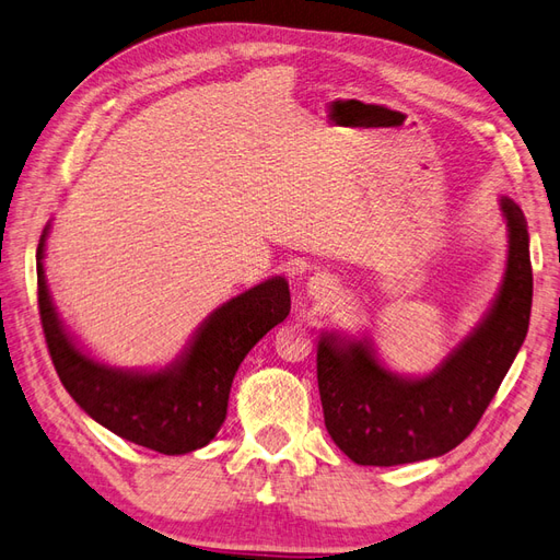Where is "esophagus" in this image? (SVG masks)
I'll list each match as a JSON object with an SVG mask.
<instances>
[{"mask_svg": "<svg viewBox=\"0 0 560 560\" xmlns=\"http://www.w3.org/2000/svg\"><path fill=\"white\" fill-rule=\"evenodd\" d=\"M306 288L313 299H330L335 292V280L330 276H325V272H316V276L308 280Z\"/></svg>", "mask_w": 560, "mask_h": 560, "instance_id": "1", "label": "esophagus"}]
</instances>
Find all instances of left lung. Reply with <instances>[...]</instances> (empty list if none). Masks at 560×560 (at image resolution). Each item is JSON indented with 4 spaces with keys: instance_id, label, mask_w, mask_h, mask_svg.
I'll list each match as a JSON object with an SVG mask.
<instances>
[{
    "instance_id": "8db88e82",
    "label": "left lung",
    "mask_w": 560,
    "mask_h": 560,
    "mask_svg": "<svg viewBox=\"0 0 560 560\" xmlns=\"http://www.w3.org/2000/svg\"><path fill=\"white\" fill-rule=\"evenodd\" d=\"M509 223V266L485 320L428 377L385 371L361 339L325 335L318 345V389L325 428L359 466H401L442 456L480 422L523 347L532 308L527 221L501 199Z\"/></svg>"
}]
</instances>
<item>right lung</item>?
<instances>
[{
  "instance_id": "add662e5",
  "label": "right lung",
  "mask_w": 560,
  "mask_h": 560,
  "mask_svg": "<svg viewBox=\"0 0 560 560\" xmlns=\"http://www.w3.org/2000/svg\"><path fill=\"white\" fill-rule=\"evenodd\" d=\"M45 237L47 228L37 244V306L66 392L100 425L152 452L175 456L209 444L225 420L240 363L270 327L288 318L284 278H270L215 308L185 357L166 371H116L92 361L66 335L45 280Z\"/></svg>"
}]
</instances>
